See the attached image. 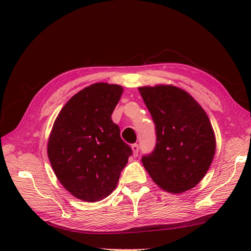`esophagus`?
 <instances>
[{
    "instance_id": "1",
    "label": "esophagus",
    "mask_w": 251,
    "mask_h": 251,
    "mask_svg": "<svg viewBox=\"0 0 251 251\" xmlns=\"http://www.w3.org/2000/svg\"><path fill=\"white\" fill-rule=\"evenodd\" d=\"M132 150H133V156L137 157L138 156V151H139V146L137 143L132 144Z\"/></svg>"
}]
</instances>
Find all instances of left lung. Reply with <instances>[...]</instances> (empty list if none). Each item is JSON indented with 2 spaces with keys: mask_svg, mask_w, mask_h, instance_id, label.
Listing matches in <instances>:
<instances>
[{
  "mask_svg": "<svg viewBox=\"0 0 251 251\" xmlns=\"http://www.w3.org/2000/svg\"><path fill=\"white\" fill-rule=\"evenodd\" d=\"M154 120L156 146L141 161L155 183L180 194L195 187L208 171L216 138L208 116L184 90L174 86L140 87Z\"/></svg>",
  "mask_w": 251,
  "mask_h": 251,
  "instance_id": "8db88e82",
  "label": "left lung"
}]
</instances>
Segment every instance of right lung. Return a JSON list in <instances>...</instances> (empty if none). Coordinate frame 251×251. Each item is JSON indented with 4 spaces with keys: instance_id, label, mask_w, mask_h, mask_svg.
Returning a JSON list of instances; mask_svg holds the SVG:
<instances>
[{
    "instance_id": "add662e5",
    "label": "right lung",
    "mask_w": 251,
    "mask_h": 251,
    "mask_svg": "<svg viewBox=\"0 0 251 251\" xmlns=\"http://www.w3.org/2000/svg\"><path fill=\"white\" fill-rule=\"evenodd\" d=\"M123 91L118 85L93 83L70 98L53 125L47 149L52 169L82 201L108 197L132 155L111 118Z\"/></svg>"
}]
</instances>
